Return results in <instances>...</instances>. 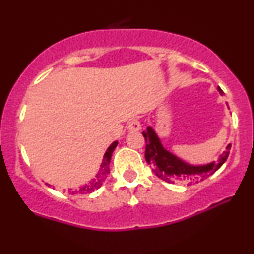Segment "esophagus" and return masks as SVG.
Listing matches in <instances>:
<instances>
[{"instance_id": "34e87169", "label": "esophagus", "mask_w": 254, "mask_h": 254, "mask_svg": "<svg viewBox=\"0 0 254 254\" xmlns=\"http://www.w3.org/2000/svg\"><path fill=\"white\" fill-rule=\"evenodd\" d=\"M127 130L131 131V132H136V131L141 130V123H139L138 119H131L127 123Z\"/></svg>"}]
</instances>
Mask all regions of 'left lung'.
Masks as SVG:
<instances>
[{"label": "left lung", "mask_w": 254, "mask_h": 254, "mask_svg": "<svg viewBox=\"0 0 254 254\" xmlns=\"http://www.w3.org/2000/svg\"><path fill=\"white\" fill-rule=\"evenodd\" d=\"M217 89L220 94H223V90L220 87ZM142 135L145 139L144 156L148 165L151 166L156 177L171 184L184 183L188 184V185H192V184L203 182L204 179L214 174L226 162L227 157L229 155L230 147H232V144L227 145L226 150L223 151L217 161L203 166H193L186 164L179 157L166 150L162 147L155 131L150 127H148L147 130L142 132Z\"/></svg>", "instance_id": "8db88e82"}]
</instances>
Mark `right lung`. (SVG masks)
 <instances>
[{"instance_id": "right-lung-1", "label": "right lung", "mask_w": 254, "mask_h": 254, "mask_svg": "<svg viewBox=\"0 0 254 254\" xmlns=\"http://www.w3.org/2000/svg\"><path fill=\"white\" fill-rule=\"evenodd\" d=\"M117 144H118V142L116 141V142H113V143L111 144L109 148H107V150H106V153H105L103 162H101L100 168H99V172L97 173V176L93 178V179L90 180L89 183H87L86 185L81 186V188L77 189V190L72 191L71 192L72 194H88V193H92V192L98 190V189L100 188L101 185H103L104 182L106 180V178L110 173L111 156H112L113 150H115V148L117 147Z\"/></svg>"}]
</instances>
